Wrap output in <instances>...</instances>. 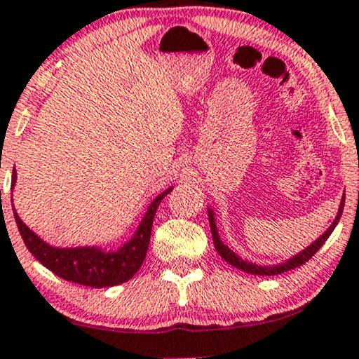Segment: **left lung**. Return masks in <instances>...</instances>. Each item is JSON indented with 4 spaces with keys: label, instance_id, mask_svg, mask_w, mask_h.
I'll return each instance as SVG.
<instances>
[{
    "label": "left lung",
    "instance_id": "8db88e82",
    "mask_svg": "<svg viewBox=\"0 0 359 359\" xmlns=\"http://www.w3.org/2000/svg\"><path fill=\"white\" fill-rule=\"evenodd\" d=\"M343 207H344V194L341 197V202H339L337 217H334L333 224H331L328 229H326V232L323 235H320V237L316 238L311 245H308L305 250H302L300 253H297V255L288 258L287 262L278 263V265H258V263L247 262V260H243L242 257H238L237 253L232 250V248H229L224 242H222V238L219 235V226H217L215 212H213V208H207V212H208V222H210V232H212V237H213V247H215V250L219 252V255L224 258L226 263H230V265L235 266V269L245 271V273L270 276V275L285 273V271L297 269V266H300V265H303V263H306L308 260H310V258L320 250L321 245H323L326 240H328L331 232L334 230V226L338 225L339 217H341V213H343Z\"/></svg>",
    "mask_w": 359,
    "mask_h": 359
}]
</instances>
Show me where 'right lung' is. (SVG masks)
<instances>
[{"label": "right lung", "instance_id": "add662e5", "mask_svg": "<svg viewBox=\"0 0 359 359\" xmlns=\"http://www.w3.org/2000/svg\"><path fill=\"white\" fill-rule=\"evenodd\" d=\"M16 170H13L11 192L16 185ZM174 187L165 189L158 194L147 207L146 213L140 219L133 237L122 243L117 250H106L99 245H86V247H54L34 233L21 217L18 215L13 205V213L20 230L22 242L28 250L33 253L38 262L43 263L54 275L72 283L86 285L93 288H106L129 281L137 273L147 255L149 242H151L152 222L156 217L158 203ZM13 203V195H11Z\"/></svg>", "mask_w": 359, "mask_h": 359}]
</instances>
